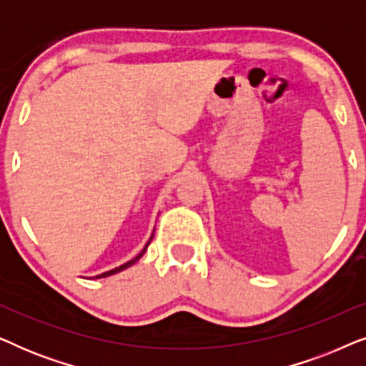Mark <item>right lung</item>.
Returning a JSON list of instances; mask_svg holds the SVG:
<instances>
[{"instance_id": "obj_1", "label": "right lung", "mask_w": 366, "mask_h": 366, "mask_svg": "<svg viewBox=\"0 0 366 366\" xmlns=\"http://www.w3.org/2000/svg\"><path fill=\"white\" fill-rule=\"evenodd\" d=\"M152 238H153V237H152ZM152 238H149V242H152ZM149 242L147 243V247H144V248L142 249V253H139V254H138V257H134L133 259H129V262H127V263H124V264H122V267H118V268H114V269H109V272H107V273H102V274H98V277H97V278H104V277H109V274H114V273L122 272V269H124V268L132 267V264H133V263H137V262H138V259L143 257V254H144V252H147V248H148V244H149Z\"/></svg>"}]
</instances>
